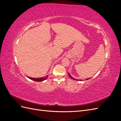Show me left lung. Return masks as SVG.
<instances>
[{
	"instance_id": "left-lung-1",
	"label": "left lung",
	"mask_w": 121,
	"mask_h": 121,
	"mask_svg": "<svg viewBox=\"0 0 121 121\" xmlns=\"http://www.w3.org/2000/svg\"><path fill=\"white\" fill-rule=\"evenodd\" d=\"M69 77H70V78H71V79H74V80H78L77 79H74V78H73L72 77V76H71L70 75H69ZM88 79H86V80H88ZM79 81H82V80H80H80H79Z\"/></svg>"
}]
</instances>
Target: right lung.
Returning a JSON list of instances; mask_svg holds the SVG:
<instances>
[{
  "label": "right lung",
  "mask_w": 121,
  "mask_h": 121,
  "mask_svg": "<svg viewBox=\"0 0 121 121\" xmlns=\"http://www.w3.org/2000/svg\"><path fill=\"white\" fill-rule=\"evenodd\" d=\"M48 75L46 76V77H41V78H31V77H27L29 79H30L32 80H34V81H37V82H41L44 81L47 79V78L48 77Z\"/></svg>",
  "instance_id": "1"
}]
</instances>
